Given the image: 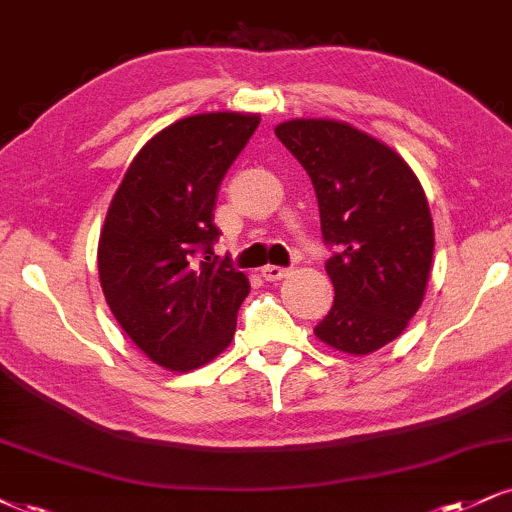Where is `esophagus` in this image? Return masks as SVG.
Listing matches in <instances>:
<instances>
[{
	"label": "esophagus",
	"instance_id": "34e87169",
	"mask_svg": "<svg viewBox=\"0 0 512 512\" xmlns=\"http://www.w3.org/2000/svg\"><path fill=\"white\" fill-rule=\"evenodd\" d=\"M288 276V269L286 267H276V264H267V267H262V279L264 281H281Z\"/></svg>",
	"mask_w": 512,
	"mask_h": 512
}]
</instances>
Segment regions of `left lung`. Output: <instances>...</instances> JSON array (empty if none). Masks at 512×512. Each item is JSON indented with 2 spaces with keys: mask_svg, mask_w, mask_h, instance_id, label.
<instances>
[{
  "mask_svg": "<svg viewBox=\"0 0 512 512\" xmlns=\"http://www.w3.org/2000/svg\"><path fill=\"white\" fill-rule=\"evenodd\" d=\"M276 138L303 164L317 193L334 305L315 336L348 355L396 341L427 291L434 221L410 164L372 135L336 119H291Z\"/></svg>",
  "mask_w": 512,
  "mask_h": 512,
  "instance_id": "left-lung-1",
  "label": "left lung"
}]
</instances>
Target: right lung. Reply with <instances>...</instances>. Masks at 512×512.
<instances>
[{
    "label": "right lung",
    "mask_w": 512,
    "mask_h": 512,
    "mask_svg": "<svg viewBox=\"0 0 512 512\" xmlns=\"http://www.w3.org/2000/svg\"><path fill=\"white\" fill-rule=\"evenodd\" d=\"M260 114L209 112L140 147L116 188L97 245L100 286L128 338L152 362L190 372L231 346L248 276L214 260L221 178Z\"/></svg>",
    "instance_id": "right-lung-1"
}]
</instances>
